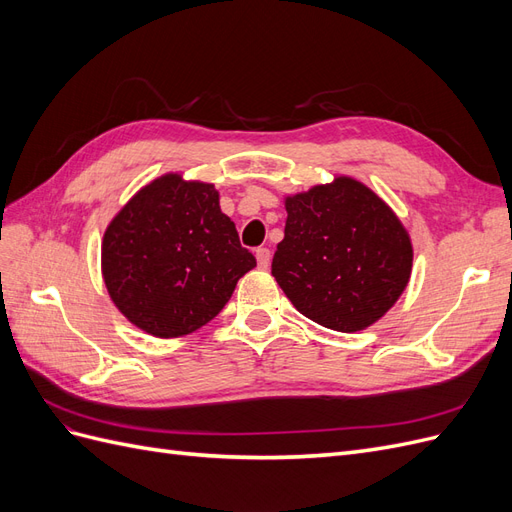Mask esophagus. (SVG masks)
Instances as JSON below:
<instances>
[{"mask_svg":"<svg viewBox=\"0 0 512 512\" xmlns=\"http://www.w3.org/2000/svg\"><path fill=\"white\" fill-rule=\"evenodd\" d=\"M256 262H258V269H267L269 262H271V252L267 247H258L256 250Z\"/></svg>","mask_w":512,"mask_h":512,"instance_id":"1","label":"esophagus"}]
</instances>
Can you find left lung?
Here are the masks:
<instances>
[{"instance_id": "left-lung-1", "label": "left lung", "mask_w": 512, "mask_h": 512, "mask_svg": "<svg viewBox=\"0 0 512 512\" xmlns=\"http://www.w3.org/2000/svg\"><path fill=\"white\" fill-rule=\"evenodd\" d=\"M284 207V239L271 273L290 303L342 333L378 322L412 273V239L397 213L348 175L288 194Z\"/></svg>"}]
</instances>
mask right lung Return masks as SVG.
I'll use <instances>...</instances> for the list:
<instances>
[{"mask_svg":"<svg viewBox=\"0 0 512 512\" xmlns=\"http://www.w3.org/2000/svg\"><path fill=\"white\" fill-rule=\"evenodd\" d=\"M254 267L215 185L181 173L143 185L102 239L108 297L134 327L162 339L213 320Z\"/></svg>","mask_w":512,"mask_h":512,"instance_id":"obj_1","label":"right lung"}]
</instances>
